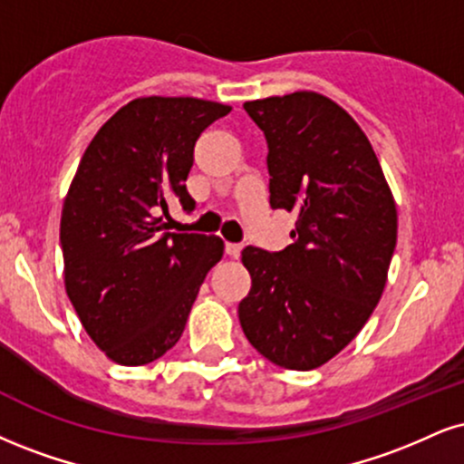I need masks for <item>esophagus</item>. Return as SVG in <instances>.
<instances>
[{
    "label": "esophagus",
    "instance_id": "obj_1",
    "mask_svg": "<svg viewBox=\"0 0 464 464\" xmlns=\"http://www.w3.org/2000/svg\"><path fill=\"white\" fill-rule=\"evenodd\" d=\"M225 250H227V255H228V256H233V259H237L239 253H242V244H233V242H227Z\"/></svg>",
    "mask_w": 464,
    "mask_h": 464
}]
</instances>
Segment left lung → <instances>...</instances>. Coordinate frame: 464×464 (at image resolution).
Here are the masks:
<instances>
[{
  "instance_id": "left-lung-1",
  "label": "left lung",
  "mask_w": 464,
  "mask_h": 464,
  "mask_svg": "<svg viewBox=\"0 0 464 464\" xmlns=\"http://www.w3.org/2000/svg\"><path fill=\"white\" fill-rule=\"evenodd\" d=\"M244 110L266 133L270 205L298 220L281 253L242 250L253 285L239 324L267 361L309 372L342 353L376 309L398 209L370 140L333 99L298 91Z\"/></svg>"
}]
</instances>
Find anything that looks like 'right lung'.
Instances as JSON below:
<instances>
[{
  "mask_svg": "<svg viewBox=\"0 0 464 464\" xmlns=\"http://www.w3.org/2000/svg\"><path fill=\"white\" fill-rule=\"evenodd\" d=\"M228 111L194 97L133 99L77 166L60 220L64 287L88 337L119 365L169 353L222 259L220 237L169 233L164 216L172 198L194 209L186 189L194 144Z\"/></svg>",
  "mask_w": 464,
  "mask_h": 464,
  "instance_id": "1",
  "label": "right lung"
}]
</instances>
